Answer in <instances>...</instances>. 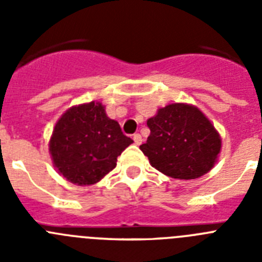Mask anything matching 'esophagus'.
<instances>
[{"label": "esophagus", "instance_id": "1", "mask_svg": "<svg viewBox=\"0 0 262 262\" xmlns=\"http://www.w3.org/2000/svg\"><path fill=\"white\" fill-rule=\"evenodd\" d=\"M133 139H134V142H135L136 145H140V144H142L143 139H142V136H140V134H135Z\"/></svg>", "mask_w": 262, "mask_h": 262}]
</instances>
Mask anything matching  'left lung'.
<instances>
[{
    "label": "left lung",
    "mask_w": 262,
    "mask_h": 262,
    "mask_svg": "<svg viewBox=\"0 0 262 262\" xmlns=\"http://www.w3.org/2000/svg\"><path fill=\"white\" fill-rule=\"evenodd\" d=\"M147 126L151 134L140 149L159 172L178 180H194L214 168L222 138L196 106L169 103L147 120Z\"/></svg>",
    "instance_id": "obj_1"
}]
</instances>
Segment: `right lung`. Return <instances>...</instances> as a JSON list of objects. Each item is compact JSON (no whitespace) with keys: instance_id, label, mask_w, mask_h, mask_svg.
I'll use <instances>...</instances> for the list:
<instances>
[{"instance_id":"add662e5","label":"right lung","mask_w":262,"mask_h":262,"mask_svg":"<svg viewBox=\"0 0 262 262\" xmlns=\"http://www.w3.org/2000/svg\"><path fill=\"white\" fill-rule=\"evenodd\" d=\"M101 102L80 103L59 118L48 148L55 169L78 186L99 182L117 166V159L133 144Z\"/></svg>"}]
</instances>
